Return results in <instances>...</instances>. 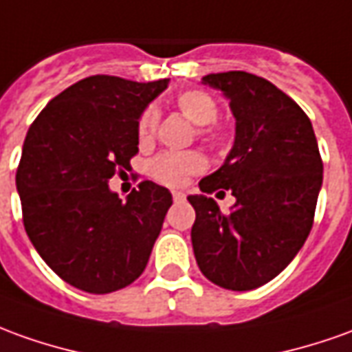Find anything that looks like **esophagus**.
I'll use <instances>...</instances> for the list:
<instances>
[{
  "mask_svg": "<svg viewBox=\"0 0 352 352\" xmlns=\"http://www.w3.org/2000/svg\"><path fill=\"white\" fill-rule=\"evenodd\" d=\"M172 199L176 201V203L186 201V193H182V191H172Z\"/></svg>",
  "mask_w": 352,
  "mask_h": 352,
  "instance_id": "obj_1",
  "label": "esophagus"
}]
</instances>
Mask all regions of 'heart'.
Here are the masks:
<instances>
[{
  "instance_id": "b5f03b06",
  "label": "heart",
  "mask_w": 352,
  "mask_h": 352,
  "mask_svg": "<svg viewBox=\"0 0 352 352\" xmlns=\"http://www.w3.org/2000/svg\"><path fill=\"white\" fill-rule=\"evenodd\" d=\"M176 107L182 115L190 120L191 124L201 126V132L214 135L212 122L218 116V105L214 99L205 91L190 89L176 98ZM159 122V113L155 107H147L140 120H138V138L142 142H149L155 134V128ZM203 168V159L193 151H164L157 155L149 162V176L153 180L161 182L164 186H182L188 180V176L199 172Z\"/></svg>"
}]
</instances>
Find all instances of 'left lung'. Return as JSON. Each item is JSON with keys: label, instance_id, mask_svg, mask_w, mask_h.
Returning a JSON list of instances; mask_svg holds the SVG:
<instances>
[{"label": "left lung", "instance_id": "1", "mask_svg": "<svg viewBox=\"0 0 352 352\" xmlns=\"http://www.w3.org/2000/svg\"><path fill=\"white\" fill-rule=\"evenodd\" d=\"M203 84L230 101L236 140L224 164L199 182L203 193L188 197L193 253L207 280L249 292L274 280L307 241L324 166L309 116L272 82L230 70ZM217 189L236 197L226 215L208 197Z\"/></svg>", "mask_w": 352, "mask_h": 352}]
</instances>
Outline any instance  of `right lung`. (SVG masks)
I'll return each mask as SVG.
<instances>
[{"mask_svg":"<svg viewBox=\"0 0 352 352\" xmlns=\"http://www.w3.org/2000/svg\"><path fill=\"white\" fill-rule=\"evenodd\" d=\"M168 78L89 76L45 105L23 145L16 191L24 230L53 272L82 292L113 293L135 282L172 205L144 180L122 201L109 180L138 153V120Z\"/></svg>","mask_w":352,"mask_h":352,"instance_id":"right-lung-1","label":"right lung"}]
</instances>
